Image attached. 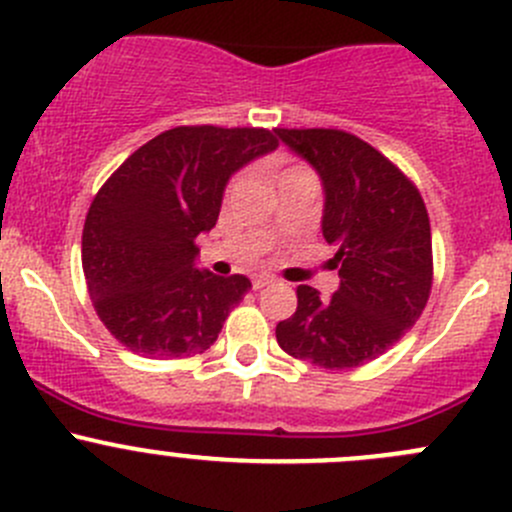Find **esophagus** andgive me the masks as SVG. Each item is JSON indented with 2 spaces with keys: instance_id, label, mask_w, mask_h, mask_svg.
Instances as JSON below:
<instances>
[{
  "instance_id": "1",
  "label": "esophagus",
  "mask_w": 512,
  "mask_h": 512,
  "mask_svg": "<svg viewBox=\"0 0 512 512\" xmlns=\"http://www.w3.org/2000/svg\"><path fill=\"white\" fill-rule=\"evenodd\" d=\"M272 277H267V275H260V277H255V280H252V289H262V287H267V285H272Z\"/></svg>"
}]
</instances>
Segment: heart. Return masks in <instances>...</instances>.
Here are the masks:
<instances>
[{"label": "heart", "instance_id": "1", "mask_svg": "<svg viewBox=\"0 0 512 512\" xmlns=\"http://www.w3.org/2000/svg\"><path fill=\"white\" fill-rule=\"evenodd\" d=\"M297 173H309V170L304 168V165H289V168L282 170L280 180H282V178H287V175H297Z\"/></svg>", "mask_w": 512, "mask_h": 512}]
</instances>
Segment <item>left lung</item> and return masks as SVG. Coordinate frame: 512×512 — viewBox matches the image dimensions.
<instances>
[{
    "instance_id": "left-lung-1",
    "label": "left lung",
    "mask_w": 512,
    "mask_h": 512,
    "mask_svg": "<svg viewBox=\"0 0 512 512\" xmlns=\"http://www.w3.org/2000/svg\"><path fill=\"white\" fill-rule=\"evenodd\" d=\"M319 173L322 232L337 247L339 289L329 299L297 287V312L277 344L322 369H354L416 324L433 282L431 223L421 193L374 146L337 128H275Z\"/></svg>"
}]
</instances>
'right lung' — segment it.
Listing matches in <instances>:
<instances>
[{"mask_svg": "<svg viewBox=\"0 0 512 512\" xmlns=\"http://www.w3.org/2000/svg\"><path fill=\"white\" fill-rule=\"evenodd\" d=\"M267 128L178 126L121 163L91 203L81 265L94 309L133 354L185 359L218 339L250 289L245 275L195 267L235 170L275 151Z\"/></svg>", "mask_w": 512, "mask_h": 512, "instance_id": "1", "label": "right lung"}]
</instances>
